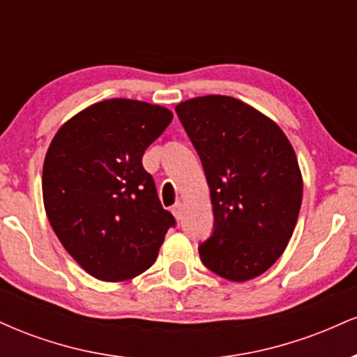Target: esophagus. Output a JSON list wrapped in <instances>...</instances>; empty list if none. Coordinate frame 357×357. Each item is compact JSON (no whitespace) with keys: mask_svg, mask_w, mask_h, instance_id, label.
<instances>
[{"mask_svg":"<svg viewBox=\"0 0 357 357\" xmlns=\"http://www.w3.org/2000/svg\"><path fill=\"white\" fill-rule=\"evenodd\" d=\"M173 215H174V218L178 220V221H181L183 220V203H176L174 206H173Z\"/></svg>","mask_w":357,"mask_h":357,"instance_id":"obj_1","label":"esophagus"}]
</instances>
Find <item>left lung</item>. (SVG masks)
Instances as JSON below:
<instances>
[{"instance_id":"left-lung-1","label":"left lung","mask_w":357,"mask_h":357,"mask_svg":"<svg viewBox=\"0 0 357 357\" xmlns=\"http://www.w3.org/2000/svg\"><path fill=\"white\" fill-rule=\"evenodd\" d=\"M206 174L215 227L199 245L211 272L245 282L284 253L302 204L297 155L272 119L227 96L176 105Z\"/></svg>"}]
</instances>
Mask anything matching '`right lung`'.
<instances>
[{"instance_id":"right-lung-1","label":"right lung","mask_w":357,"mask_h":357,"mask_svg":"<svg viewBox=\"0 0 357 357\" xmlns=\"http://www.w3.org/2000/svg\"><path fill=\"white\" fill-rule=\"evenodd\" d=\"M171 110L130 99L97 102L53 137L43 162V203L53 231L85 272L122 282L146 272L176 220L162 208L142 154Z\"/></svg>"}]
</instances>
